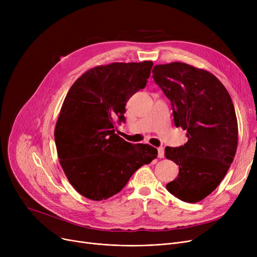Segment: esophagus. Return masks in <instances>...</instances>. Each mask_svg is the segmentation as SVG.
I'll list each match as a JSON object with an SVG mask.
<instances>
[{
	"label": "esophagus",
	"mask_w": 257,
	"mask_h": 257,
	"mask_svg": "<svg viewBox=\"0 0 257 257\" xmlns=\"http://www.w3.org/2000/svg\"><path fill=\"white\" fill-rule=\"evenodd\" d=\"M157 151H158V157L159 158H164V156H165V150H164V148H158L157 149Z\"/></svg>",
	"instance_id": "obj_1"
}]
</instances>
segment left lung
I'll use <instances>...</instances> for the list:
<instances>
[{
  "label": "left lung",
  "mask_w": 257,
  "mask_h": 257,
  "mask_svg": "<svg viewBox=\"0 0 257 257\" xmlns=\"http://www.w3.org/2000/svg\"><path fill=\"white\" fill-rule=\"evenodd\" d=\"M153 79L170 99L174 123L188 139L165 156L179 166L167 190L196 203L210 195L232 164L238 140L237 118L230 94L211 73L183 62L157 64Z\"/></svg>",
  "instance_id": "8db88e82"
}]
</instances>
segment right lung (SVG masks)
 Listing matches in <instances>:
<instances>
[{
	"mask_svg": "<svg viewBox=\"0 0 257 257\" xmlns=\"http://www.w3.org/2000/svg\"><path fill=\"white\" fill-rule=\"evenodd\" d=\"M152 61L98 65L79 77L61 106L54 130L59 163L83 197L106 200L123 190L133 173L157 157L150 145H133L115 134L127 101L144 88Z\"/></svg>",
	"mask_w": 257,
	"mask_h": 257,
	"instance_id": "add662e5",
	"label": "right lung"
}]
</instances>
